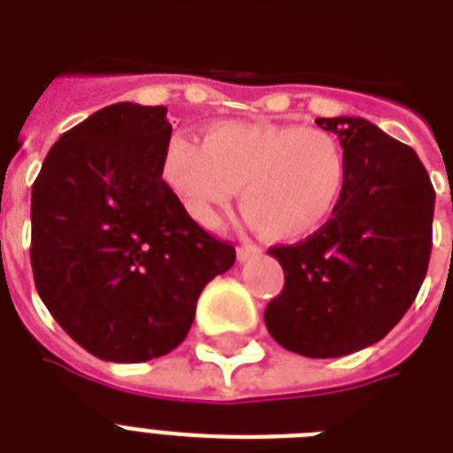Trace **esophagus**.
<instances>
[{"mask_svg":"<svg viewBox=\"0 0 453 453\" xmlns=\"http://www.w3.org/2000/svg\"><path fill=\"white\" fill-rule=\"evenodd\" d=\"M256 256H261V249L254 247V244H240V247H237V258H240L242 263L249 261V258H256Z\"/></svg>","mask_w":453,"mask_h":453,"instance_id":"obj_1","label":"esophagus"}]
</instances>
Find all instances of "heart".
Masks as SVG:
<instances>
[{
  "instance_id": "b5f03b06",
  "label": "heart",
  "mask_w": 453,
  "mask_h": 453,
  "mask_svg": "<svg viewBox=\"0 0 453 453\" xmlns=\"http://www.w3.org/2000/svg\"><path fill=\"white\" fill-rule=\"evenodd\" d=\"M162 178L188 216L213 227L233 202L270 242H298L322 230L348 188V157L338 141L301 124H216L197 143L173 134Z\"/></svg>"
}]
</instances>
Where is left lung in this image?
Wrapping results in <instances>:
<instances>
[{"label": "left lung", "mask_w": 453, "mask_h": 453, "mask_svg": "<svg viewBox=\"0 0 453 453\" xmlns=\"http://www.w3.org/2000/svg\"><path fill=\"white\" fill-rule=\"evenodd\" d=\"M348 157L334 219L298 244L270 247L284 289L265 308L277 343L303 357H341L386 336L428 273L435 190L421 159L362 117H319Z\"/></svg>", "instance_id": "obj_1"}]
</instances>
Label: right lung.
Masks as SVG:
<instances>
[{
  "instance_id": "right-lung-1",
  "label": "right lung",
  "mask_w": 453,
  "mask_h": 453,
  "mask_svg": "<svg viewBox=\"0 0 453 453\" xmlns=\"http://www.w3.org/2000/svg\"><path fill=\"white\" fill-rule=\"evenodd\" d=\"M164 105L115 103L58 138L32 185L35 287L65 334L105 362L183 343L234 247L188 216L162 178Z\"/></svg>"
}]
</instances>
